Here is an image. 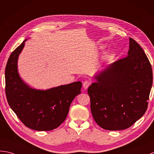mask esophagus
Here are the masks:
<instances>
[{
	"mask_svg": "<svg viewBox=\"0 0 154 154\" xmlns=\"http://www.w3.org/2000/svg\"><path fill=\"white\" fill-rule=\"evenodd\" d=\"M91 81H85L84 82V83H83V88H84L85 89H87V88H88L89 86L91 85Z\"/></svg>",
	"mask_w": 154,
	"mask_h": 154,
	"instance_id": "esophagus-1",
	"label": "esophagus"
}]
</instances>
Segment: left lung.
Returning <instances> with one entry per match:
<instances>
[{"label": "left lung", "instance_id": "8db88e82", "mask_svg": "<svg viewBox=\"0 0 154 154\" xmlns=\"http://www.w3.org/2000/svg\"><path fill=\"white\" fill-rule=\"evenodd\" d=\"M129 41L128 56L98 73L88 88L92 116L106 130L126 129L148 108L152 66L138 42L132 38Z\"/></svg>", "mask_w": 154, "mask_h": 154}]
</instances>
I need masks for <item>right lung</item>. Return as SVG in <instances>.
I'll use <instances>...</instances> for the list:
<instances>
[{
    "label": "right lung",
    "instance_id": "right-lung-1",
    "mask_svg": "<svg viewBox=\"0 0 154 154\" xmlns=\"http://www.w3.org/2000/svg\"><path fill=\"white\" fill-rule=\"evenodd\" d=\"M26 39L10 54L5 69L6 96L10 108L25 125L35 131H51L62 124L75 96L81 93V81L47 90L31 88L20 78L17 60Z\"/></svg>",
    "mask_w": 154,
    "mask_h": 154
}]
</instances>
